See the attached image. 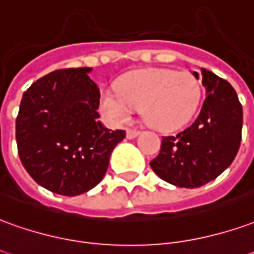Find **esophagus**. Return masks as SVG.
I'll use <instances>...</instances> for the list:
<instances>
[{"instance_id": "1", "label": "esophagus", "mask_w": 254, "mask_h": 254, "mask_svg": "<svg viewBox=\"0 0 254 254\" xmlns=\"http://www.w3.org/2000/svg\"><path fill=\"white\" fill-rule=\"evenodd\" d=\"M139 130L137 129H127V139H134L137 134H139Z\"/></svg>"}]
</instances>
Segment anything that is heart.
<instances>
[{"label":"heart","mask_w":254,"mask_h":254,"mask_svg":"<svg viewBox=\"0 0 254 254\" xmlns=\"http://www.w3.org/2000/svg\"><path fill=\"white\" fill-rule=\"evenodd\" d=\"M118 90L104 89L100 109L107 120L121 125L130 121L133 110H141L152 127L169 130L191 120L199 106L202 88L191 72L145 68L122 78Z\"/></svg>","instance_id":"b5f03b06"}]
</instances>
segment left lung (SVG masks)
<instances>
[{"label":"left lung","instance_id":"8db88e82","mask_svg":"<svg viewBox=\"0 0 254 254\" xmlns=\"http://www.w3.org/2000/svg\"><path fill=\"white\" fill-rule=\"evenodd\" d=\"M199 78L198 72H194ZM206 96L199 115L176 136H165L150 165L165 182L196 189L231 165L242 139V104L226 79L201 68Z\"/></svg>","mask_w":254,"mask_h":254}]
</instances>
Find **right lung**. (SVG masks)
<instances>
[{
    "label": "right lung",
    "instance_id": "obj_1",
    "mask_svg": "<svg viewBox=\"0 0 254 254\" xmlns=\"http://www.w3.org/2000/svg\"><path fill=\"white\" fill-rule=\"evenodd\" d=\"M90 67L56 70L24 93L16 118L17 152L24 169L44 189L65 196L96 187L125 130L99 121L100 92Z\"/></svg>",
    "mask_w": 254,
    "mask_h": 254
}]
</instances>
